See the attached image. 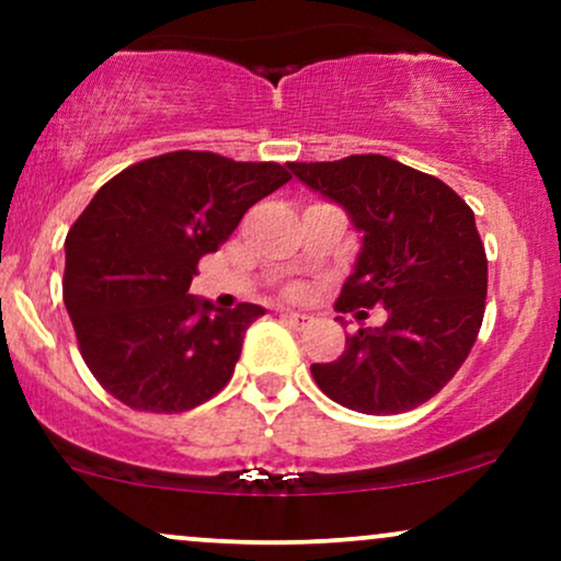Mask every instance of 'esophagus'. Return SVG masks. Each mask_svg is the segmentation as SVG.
I'll use <instances>...</instances> for the list:
<instances>
[{
	"mask_svg": "<svg viewBox=\"0 0 561 561\" xmlns=\"http://www.w3.org/2000/svg\"><path fill=\"white\" fill-rule=\"evenodd\" d=\"M282 317H285V321L289 327H293V330H306V327L311 324V317H306V313L287 311V313H282Z\"/></svg>",
	"mask_w": 561,
	"mask_h": 561,
	"instance_id": "esophagus-1",
	"label": "esophagus"
}]
</instances>
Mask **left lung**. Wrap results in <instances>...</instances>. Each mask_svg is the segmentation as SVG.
I'll return each mask as SVG.
<instances>
[{"label":"left lung","instance_id":"obj_1","mask_svg":"<svg viewBox=\"0 0 561 561\" xmlns=\"http://www.w3.org/2000/svg\"><path fill=\"white\" fill-rule=\"evenodd\" d=\"M287 165L364 231L334 308L358 319L388 311L379 330L347 334L337 362L313 364V379L362 414L416 409L461 369L485 317L488 259L472 208L437 176L385 156Z\"/></svg>","mask_w":561,"mask_h":561}]
</instances>
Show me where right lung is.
Returning a JSON list of instances; mask_svg holds the SVG:
<instances>
[{
  "mask_svg": "<svg viewBox=\"0 0 561 561\" xmlns=\"http://www.w3.org/2000/svg\"><path fill=\"white\" fill-rule=\"evenodd\" d=\"M289 179L279 163L176 150L100 186L66 237L62 300L83 364L113 398L182 414L227 388L244 332L266 311L197 300L192 276Z\"/></svg>",
  "mask_w": 561,
  "mask_h": 561,
  "instance_id": "1",
  "label": "right lung"
}]
</instances>
